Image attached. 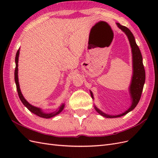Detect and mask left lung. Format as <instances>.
I'll return each instance as SVG.
<instances>
[{
  "mask_svg": "<svg viewBox=\"0 0 158 158\" xmlns=\"http://www.w3.org/2000/svg\"><path fill=\"white\" fill-rule=\"evenodd\" d=\"M116 24L119 29H121L127 36L131 47L132 58V76L130 86H129L128 88L129 94H130L131 95V105L125 112H123L119 114H114V115L105 113L99 109H98L96 106H94V109H95V111H96L99 114H101L102 116L106 118L120 117L123 115H125L128 113L132 111V110L136 107L137 104L140 101L146 79L145 70L144 65H143L142 54L139 47H138V46L136 44L135 37H134L132 32L128 28H127L125 26H121L119 23H116ZM89 91L91 96H92V99H94L93 93L91 90Z\"/></svg>",
  "mask_w": 158,
  "mask_h": 158,
  "instance_id": "obj_1",
  "label": "left lung"
}]
</instances>
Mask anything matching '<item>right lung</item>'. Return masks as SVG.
I'll list each match as a JSON object with an SVG mask.
<instances>
[{
    "instance_id": "right-lung-1",
    "label": "right lung",
    "mask_w": 158,
    "mask_h": 158,
    "mask_svg": "<svg viewBox=\"0 0 158 158\" xmlns=\"http://www.w3.org/2000/svg\"><path fill=\"white\" fill-rule=\"evenodd\" d=\"M19 54H20V48L18 50L16 55V58H15V63H16V68H15V72H14V79H15V82H16V88H17V91H18V94L19 95V98H20L21 102H22V103L24 105L25 107H26L27 108V109L30 111L31 113H33V114H36V115L39 116L40 117L42 118H49L51 117H53L57 114H59L60 112L63 111V110L64 108L65 104L63 103L61 106L57 109L56 111L51 112V113H45L44 111V110L41 109L40 107H35L31 105L30 103H28L27 100L23 97V95H22L21 90H20V84H19V82H18V58H19Z\"/></svg>"
}]
</instances>
